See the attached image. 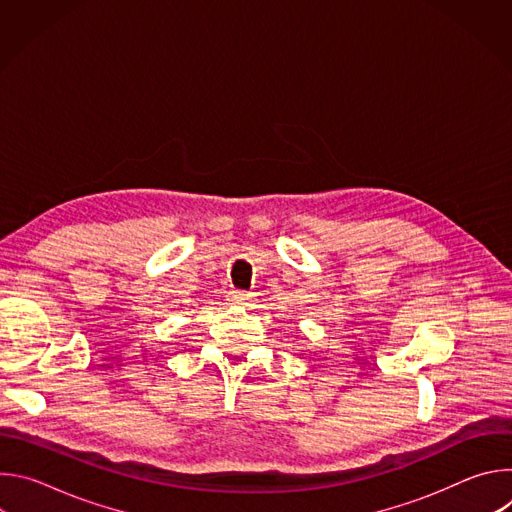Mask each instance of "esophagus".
<instances>
[{
	"instance_id": "1",
	"label": "esophagus",
	"mask_w": 512,
	"mask_h": 512,
	"mask_svg": "<svg viewBox=\"0 0 512 512\" xmlns=\"http://www.w3.org/2000/svg\"><path fill=\"white\" fill-rule=\"evenodd\" d=\"M229 300H231L233 304H245V302L249 300V294H245V291H231Z\"/></svg>"
}]
</instances>
